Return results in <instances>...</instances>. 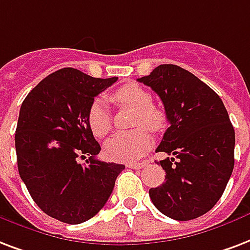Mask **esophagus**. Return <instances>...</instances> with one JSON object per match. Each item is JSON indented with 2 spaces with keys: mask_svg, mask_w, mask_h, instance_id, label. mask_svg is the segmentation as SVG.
I'll return each mask as SVG.
<instances>
[{
  "mask_svg": "<svg viewBox=\"0 0 250 250\" xmlns=\"http://www.w3.org/2000/svg\"><path fill=\"white\" fill-rule=\"evenodd\" d=\"M148 161H144V163H138V164H127V167H131V169H142V167H146Z\"/></svg>",
  "mask_w": 250,
  "mask_h": 250,
  "instance_id": "obj_1",
  "label": "esophagus"
}]
</instances>
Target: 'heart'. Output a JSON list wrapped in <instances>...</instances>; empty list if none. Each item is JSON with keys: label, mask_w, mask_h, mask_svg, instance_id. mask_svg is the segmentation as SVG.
<instances>
[{"label": "heart", "mask_w": 250, "mask_h": 250, "mask_svg": "<svg viewBox=\"0 0 250 250\" xmlns=\"http://www.w3.org/2000/svg\"><path fill=\"white\" fill-rule=\"evenodd\" d=\"M108 100L117 106L136 108L133 125H146L153 132L165 128V112L155 107L152 95L138 85H125L108 95ZM87 123L97 138H102L111 128V115L104 101L95 100L87 111ZM152 146V136L144 127L129 132H117L104 144V152L108 159L118 163H133L146 155Z\"/></svg>", "instance_id": "1"}]
</instances>
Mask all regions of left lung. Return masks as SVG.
<instances>
[{
    "mask_svg": "<svg viewBox=\"0 0 250 250\" xmlns=\"http://www.w3.org/2000/svg\"><path fill=\"white\" fill-rule=\"evenodd\" d=\"M138 81L157 93L170 125L156 152L173 157L159 163L167 176L149 188L150 199L167 218H199L220 199L235 165V129L224 104L197 76L173 64Z\"/></svg>",
    "mask_w": 250,
    "mask_h": 250,
    "instance_id": "obj_1",
    "label": "left lung"
}]
</instances>
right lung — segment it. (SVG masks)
I'll list each match as a JSON object with an SVG mask.
<instances>
[{"mask_svg":"<svg viewBox=\"0 0 250 250\" xmlns=\"http://www.w3.org/2000/svg\"><path fill=\"white\" fill-rule=\"evenodd\" d=\"M117 80L62 68L42 80L21 106L15 129L19 176L38 207L51 218L68 224L93 218L125 169L95 159L101 146L87 123L94 97ZM79 158L87 163L80 164Z\"/></svg>","mask_w":250,"mask_h":250,"instance_id":"1","label":"right lung"}]
</instances>
